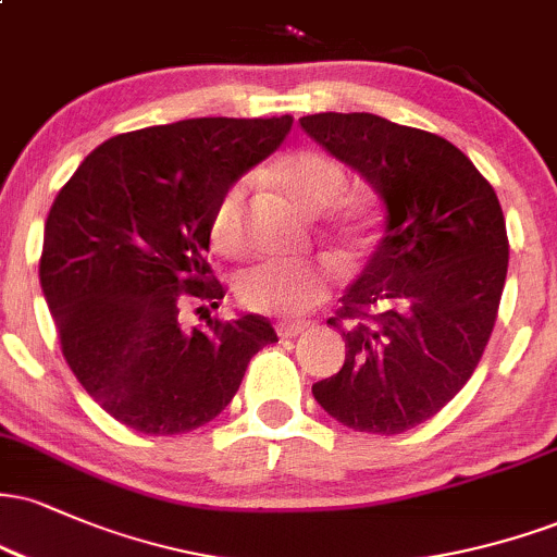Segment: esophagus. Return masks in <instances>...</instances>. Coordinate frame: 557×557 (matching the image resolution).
I'll use <instances>...</instances> for the list:
<instances>
[{"mask_svg":"<svg viewBox=\"0 0 557 557\" xmlns=\"http://www.w3.org/2000/svg\"><path fill=\"white\" fill-rule=\"evenodd\" d=\"M306 330H309V322H280L277 324V335L280 337H296Z\"/></svg>","mask_w":557,"mask_h":557,"instance_id":"34e87169","label":"esophagus"}]
</instances>
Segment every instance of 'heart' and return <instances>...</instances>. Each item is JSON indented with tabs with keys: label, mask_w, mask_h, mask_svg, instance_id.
Segmentation results:
<instances>
[{
	"label": "heart",
	"mask_w": 557,
	"mask_h": 557,
	"mask_svg": "<svg viewBox=\"0 0 557 557\" xmlns=\"http://www.w3.org/2000/svg\"><path fill=\"white\" fill-rule=\"evenodd\" d=\"M272 181L306 214L327 209V233L341 243L343 251L356 253L372 243L376 233L374 203L367 198L343 196L345 170L330 154L317 149H298L280 157L272 168ZM209 235L216 251L240 257L246 248V183L238 181L216 198ZM337 272L330 261L306 264H259L243 272L238 298L261 314L298 317L330 296Z\"/></svg>",
	"instance_id": "b5f03b06"
}]
</instances>
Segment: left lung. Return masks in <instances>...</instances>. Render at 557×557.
Here are the masks:
<instances>
[{
    "label": "left lung",
    "instance_id": "8db88e82",
    "mask_svg": "<svg viewBox=\"0 0 557 557\" xmlns=\"http://www.w3.org/2000/svg\"><path fill=\"white\" fill-rule=\"evenodd\" d=\"M311 138L367 177L387 235L327 324L345 363L311 387L356 432L400 434L461 393L495 327L508 274L503 207L450 140L369 112L300 117Z\"/></svg>",
    "mask_w": 557,
    "mask_h": 557
}]
</instances>
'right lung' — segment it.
Segmentation results:
<instances>
[{"instance_id":"1","label":"right lung","mask_w":557,"mask_h":557,"mask_svg":"<svg viewBox=\"0 0 557 557\" xmlns=\"http://www.w3.org/2000/svg\"><path fill=\"white\" fill-rule=\"evenodd\" d=\"M293 117H196L120 133L62 185L38 261L62 356L110 417L140 434L198 430L277 341L259 314L183 330L225 287L207 261L214 203L272 154Z\"/></svg>"}]
</instances>
